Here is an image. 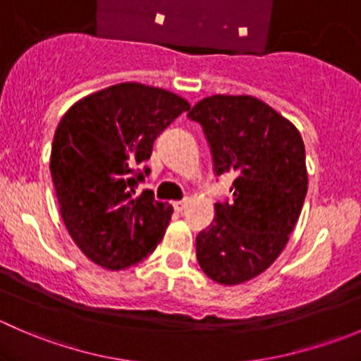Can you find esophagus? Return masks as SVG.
<instances>
[{"instance_id":"1","label":"esophagus","mask_w":361,"mask_h":361,"mask_svg":"<svg viewBox=\"0 0 361 361\" xmlns=\"http://www.w3.org/2000/svg\"><path fill=\"white\" fill-rule=\"evenodd\" d=\"M173 207H174V211H176V213H181V211H183L185 207H187V201L173 202Z\"/></svg>"}]
</instances>
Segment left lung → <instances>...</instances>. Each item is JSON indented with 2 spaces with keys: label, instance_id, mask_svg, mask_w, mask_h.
<instances>
[{
  "label": "left lung",
  "instance_id": "obj_1",
  "mask_svg": "<svg viewBox=\"0 0 361 361\" xmlns=\"http://www.w3.org/2000/svg\"><path fill=\"white\" fill-rule=\"evenodd\" d=\"M188 118L202 126L216 176L235 174L232 201L214 204L195 253L206 276L241 285L271 267L307 194L305 148L290 120L253 96L204 97Z\"/></svg>",
  "mask_w": 361,
  "mask_h": 361
}]
</instances>
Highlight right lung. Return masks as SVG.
Masks as SVG:
<instances>
[{
    "label": "right lung",
    "instance_id": "right-lung-1",
    "mask_svg": "<svg viewBox=\"0 0 361 361\" xmlns=\"http://www.w3.org/2000/svg\"><path fill=\"white\" fill-rule=\"evenodd\" d=\"M183 97L136 82L116 83L73 104L54 134L50 173L69 235L110 271L140 264L164 238L173 207L136 194L154 141L181 113Z\"/></svg>",
    "mask_w": 361,
    "mask_h": 361
}]
</instances>
